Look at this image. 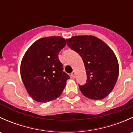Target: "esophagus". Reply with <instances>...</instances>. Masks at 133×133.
<instances>
[{"instance_id": "esophagus-1", "label": "esophagus", "mask_w": 133, "mask_h": 133, "mask_svg": "<svg viewBox=\"0 0 133 133\" xmlns=\"http://www.w3.org/2000/svg\"><path fill=\"white\" fill-rule=\"evenodd\" d=\"M71 76L73 78H75V71H73L71 73Z\"/></svg>"}]
</instances>
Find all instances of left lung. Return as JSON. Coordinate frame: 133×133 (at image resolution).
Here are the masks:
<instances>
[{"instance_id":"1","label":"left lung","mask_w":133,"mask_h":133,"mask_svg":"<svg viewBox=\"0 0 133 133\" xmlns=\"http://www.w3.org/2000/svg\"><path fill=\"white\" fill-rule=\"evenodd\" d=\"M66 41L68 47L80 55L85 65L87 81L79 85L80 91L92 100L106 97L118 76V62L114 52L94 36H75Z\"/></svg>"}]
</instances>
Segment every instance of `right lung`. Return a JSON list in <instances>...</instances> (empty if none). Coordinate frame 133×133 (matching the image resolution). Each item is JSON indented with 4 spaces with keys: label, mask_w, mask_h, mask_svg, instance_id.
Masks as SVG:
<instances>
[{
    "label": "right lung",
    "mask_w": 133,
    "mask_h": 133,
    "mask_svg": "<svg viewBox=\"0 0 133 133\" xmlns=\"http://www.w3.org/2000/svg\"><path fill=\"white\" fill-rule=\"evenodd\" d=\"M65 44L62 37H45L33 43L25 53L21 62V77L33 100L48 102L62 92L70 78L62 71L58 59L59 52Z\"/></svg>",
    "instance_id": "right-lung-1"
}]
</instances>
